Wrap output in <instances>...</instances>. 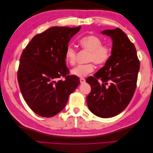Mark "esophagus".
Returning <instances> with one entry per match:
<instances>
[{
    "label": "esophagus",
    "instance_id": "34e87169",
    "mask_svg": "<svg viewBox=\"0 0 153 153\" xmlns=\"http://www.w3.org/2000/svg\"><path fill=\"white\" fill-rule=\"evenodd\" d=\"M80 84H85V78H80Z\"/></svg>",
    "mask_w": 153,
    "mask_h": 153
}]
</instances>
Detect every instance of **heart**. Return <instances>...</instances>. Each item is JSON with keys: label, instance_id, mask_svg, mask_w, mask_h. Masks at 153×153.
Here are the masks:
<instances>
[{"label": "heart", "instance_id": "heart-1", "mask_svg": "<svg viewBox=\"0 0 153 153\" xmlns=\"http://www.w3.org/2000/svg\"><path fill=\"white\" fill-rule=\"evenodd\" d=\"M101 39L96 36H88L79 41L81 48L89 52L86 61L87 64H80L71 69V73L78 77H85L94 69V64L96 65H103L108 61L112 49L108 45H102ZM77 51L73 47L69 46L66 49L65 59L69 65L74 66L76 62Z\"/></svg>", "mask_w": 153, "mask_h": 153}]
</instances>
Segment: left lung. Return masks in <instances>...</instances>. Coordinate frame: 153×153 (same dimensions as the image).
<instances>
[{"mask_svg": "<svg viewBox=\"0 0 153 153\" xmlns=\"http://www.w3.org/2000/svg\"><path fill=\"white\" fill-rule=\"evenodd\" d=\"M101 33L113 40L112 55L94 77L87 78L91 91L86 100L92 114L109 118L123 112L131 100L137 87L140 61L135 45L121 29L105 30Z\"/></svg>", "mask_w": 153, "mask_h": 153, "instance_id": "1", "label": "left lung"}]
</instances>
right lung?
<instances>
[{"label":"right lung","mask_w":153,"mask_h":153,"mask_svg":"<svg viewBox=\"0 0 153 153\" xmlns=\"http://www.w3.org/2000/svg\"><path fill=\"white\" fill-rule=\"evenodd\" d=\"M80 29L50 27L36 35L23 50L18 85L26 103L41 117H53L62 110L80 84L79 78L69 75L65 61L69 41Z\"/></svg>","instance_id":"right-lung-1"}]
</instances>
